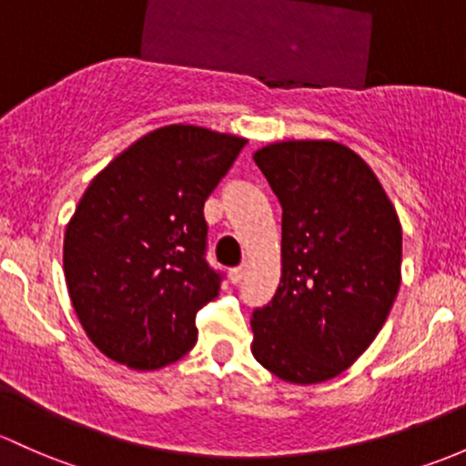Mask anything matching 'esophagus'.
<instances>
[{"label": "esophagus", "mask_w": 466, "mask_h": 466, "mask_svg": "<svg viewBox=\"0 0 466 466\" xmlns=\"http://www.w3.org/2000/svg\"><path fill=\"white\" fill-rule=\"evenodd\" d=\"M246 272H248V266L232 268V270H229V279H232V283H241V279L246 277Z\"/></svg>", "instance_id": "1"}]
</instances>
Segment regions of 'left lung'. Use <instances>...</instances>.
Listing matches in <instances>:
<instances>
[{
  "label": "left lung",
  "instance_id": "left-lung-1",
  "mask_svg": "<svg viewBox=\"0 0 466 466\" xmlns=\"http://www.w3.org/2000/svg\"><path fill=\"white\" fill-rule=\"evenodd\" d=\"M283 208L281 281L252 312V355L290 384L346 370L384 326L401 279V225L373 169L332 140L254 154Z\"/></svg>",
  "mask_w": 466,
  "mask_h": 466
}]
</instances>
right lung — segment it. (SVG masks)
I'll use <instances>...</instances> for the list:
<instances>
[{
    "label": "right lung",
    "mask_w": 466,
    "mask_h": 466,
    "mask_svg": "<svg viewBox=\"0 0 466 466\" xmlns=\"http://www.w3.org/2000/svg\"><path fill=\"white\" fill-rule=\"evenodd\" d=\"M248 140L169 125L111 160L65 234L68 297L89 339L136 370H156L196 344V312L223 274L205 258L203 205Z\"/></svg>",
    "instance_id": "right-lung-1"
}]
</instances>
